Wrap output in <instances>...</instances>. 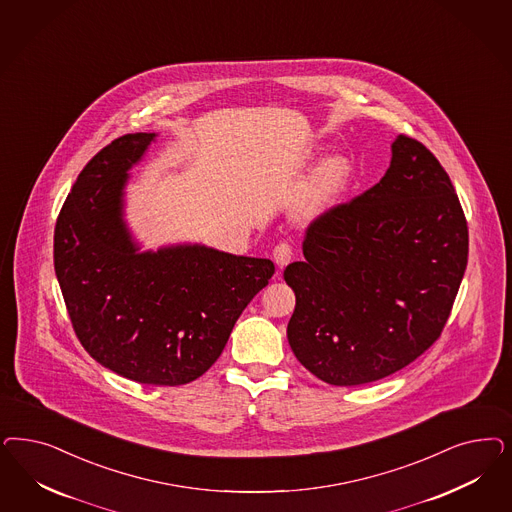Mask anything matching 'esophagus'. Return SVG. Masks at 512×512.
Segmentation results:
<instances>
[{
  "mask_svg": "<svg viewBox=\"0 0 512 512\" xmlns=\"http://www.w3.org/2000/svg\"><path fill=\"white\" fill-rule=\"evenodd\" d=\"M294 258V250L288 245V243H279L275 250H273V260L279 267L290 264Z\"/></svg>",
  "mask_w": 512,
  "mask_h": 512,
  "instance_id": "1",
  "label": "esophagus"
}]
</instances>
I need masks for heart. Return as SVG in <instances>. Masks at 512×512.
<instances>
[{"instance_id": "heart-1", "label": "heart", "mask_w": 512, "mask_h": 512, "mask_svg": "<svg viewBox=\"0 0 512 512\" xmlns=\"http://www.w3.org/2000/svg\"><path fill=\"white\" fill-rule=\"evenodd\" d=\"M341 179V169L335 164H328L320 171V179H318V198L330 194L331 190H335V186L339 184Z\"/></svg>"}]
</instances>
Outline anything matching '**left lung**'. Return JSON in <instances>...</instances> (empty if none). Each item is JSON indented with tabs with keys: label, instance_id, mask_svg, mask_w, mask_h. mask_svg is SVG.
Masks as SVG:
<instances>
[{
	"label": "left lung",
	"instance_id": "obj_1",
	"mask_svg": "<svg viewBox=\"0 0 512 512\" xmlns=\"http://www.w3.org/2000/svg\"><path fill=\"white\" fill-rule=\"evenodd\" d=\"M469 231L443 165L397 135L384 177L316 216L305 262L284 269L296 294L288 343L333 386L384 379L441 335L467 267Z\"/></svg>",
	"mask_w": 512,
	"mask_h": 512
}]
</instances>
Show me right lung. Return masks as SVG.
Here are the masks:
<instances>
[{"mask_svg":"<svg viewBox=\"0 0 512 512\" xmlns=\"http://www.w3.org/2000/svg\"><path fill=\"white\" fill-rule=\"evenodd\" d=\"M154 137L122 135L84 165L56 220L54 269L96 362L141 384L179 386L218 360L275 265L205 245L139 252L122 220V190Z\"/></svg>","mask_w":512,"mask_h":512,"instance_id":"right-lung-1","label":"right lung"}]
</instances>
